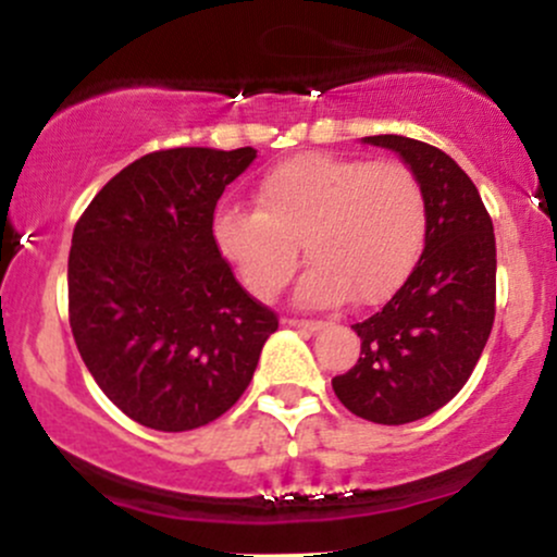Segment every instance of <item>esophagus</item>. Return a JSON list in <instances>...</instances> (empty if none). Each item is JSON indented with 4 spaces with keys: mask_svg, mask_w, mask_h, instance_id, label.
<instances>
[{
    "mask_svg": "<svg viewBox=\"0 0 557 557\" xmlns=\"http://www.w3.org/2000/svg\"><path fill=\"white\" fill-rule=\"evenodd\" d=\"M285 324H290V327L296 330H309V332H317L324 327V322H317V319H285Z\"/></svg>",
    "mask_w": 557,
    "mask_h": 557,
    "instance_id": "1",
    "label": "esophagus"
}]
</instances>
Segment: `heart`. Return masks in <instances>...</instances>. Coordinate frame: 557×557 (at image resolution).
<instances>
[{
	"label": "heart",
	"mask_w": 557,
	"mask_h": 557,
	"mask_svg": "<svg viewBox=\"0 0 557 557\" xmlns=\"http://www.w3.org/2000/svg\"><path fill=\"white\" fill-rule=\"evenodd\" d=\"M259 209L225 203L214 212L216 248L248 290L274 298L311 259L296 287L304 306L385 300L417 264L426 235V196L400 162L296 154L264 172Z\"/></svg>",
	"instance_id": "heart-1"
}]
</instances>
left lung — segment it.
Listing matches in <instances>:
<instances>
[{
	"mask_svg": "<svg viewBox=\"0 0 557 557\" xmlns=\"http://www.w3.org/2000/svg\"><path fill=\"white\" fill-rule=\"evenodd\" d=\"M417 172L426 196L421 259L376 314L354 324L361 356L332 389L356 417L408 424L458 395L495 322V233L471 177L445 151L406 136H367Z\"/></svg>",
	"mask_w": 557,
	"mask_h": 557,
	"instance_id": "left-lung-1",
	"label": "left lung"
}]
</instances>
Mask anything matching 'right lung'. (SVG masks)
I'll return each mask as SVG.
<instances>
[{
    "label": "right lung",
    "instance_id": "add662e5",
    "mask_svg": "<svg viewBox=\"0 0 557 557\" xmlns=\"http://www.w3.org/2000/svg\"><path fill=\"white\" fill-rule=\"evenodd\" d=\"M253 159L251 146L151 151L120 170L73 230L75 345L101 393L149 430L220 419L280 324L243 290L212 233L216 201Z\"/></svg>",
    "mask_w": 557,
    "mask_h": 557
}]
</instances>
